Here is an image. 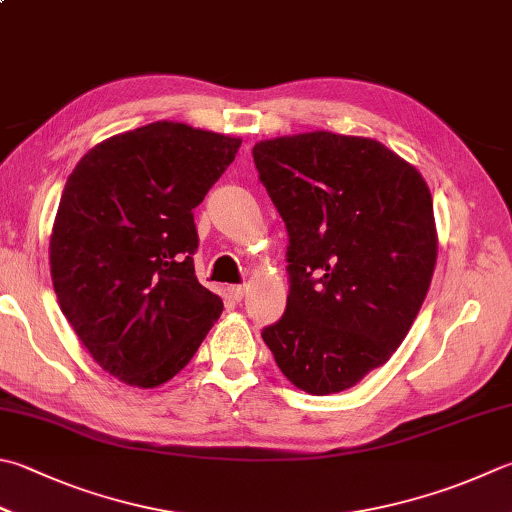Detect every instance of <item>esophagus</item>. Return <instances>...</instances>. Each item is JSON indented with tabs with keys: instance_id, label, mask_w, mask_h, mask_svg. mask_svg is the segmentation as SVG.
Instances as JSON below:
<instances>
[{
	"instance_id": "1",
	"label": "esophagus",
	"mask_w": 512,
	"mask_h": 512,
	"mask_svg": "<svg viewBox=\"0 0 512 512\" xmlns=\"http://www.w3.org/2000/svg\"><path fill=\"white\" fill-rule=\"evenodd\" d=\"M229 294H231V298H234V301H243L245 294H247V285H231Z\"/></svg>"
}]
</instances>
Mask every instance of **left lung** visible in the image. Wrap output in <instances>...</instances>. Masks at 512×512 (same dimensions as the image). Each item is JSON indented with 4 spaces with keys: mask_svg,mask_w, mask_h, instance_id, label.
<instances>
[{
    "mask_svg": "<svg viewBox=\"0 0 512 512\" xmlns=\"http://www.w3.org/2000/svg\"><path fill=\"white\" fill-rule=\"evenodd\" d=\"M254 162L289 234L287 310L263 341L298 390H350L397 352L430 289V189L379 140L332 131L260 140Z\"/></svg>",
    "mask_w": 512,
    "mask_h": 512,
    "instance_id": "obj_1",
    "label": "left lung"
}]
</instances>
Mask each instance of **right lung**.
I'll list each match as a JSON object with an SVG mask.
<instances>
[{"instance_id":"1","label":"right lung","mask_w":512,"mask_h":512,"mask_svg":"<svg viewBox=\"0 0 512 512\" xmlns=\"http://www.w3.org/2000/svg\"><path fill=\"white\" fill-rule=\"evenodd\" d=\"M240 142L160 120L95 144L66 180L48 245L57 303L118 381L167 383L223 314L196 278L194 209Z\"/></svg>"}]
</instances>
